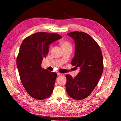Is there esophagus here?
I'll list each match as a JSON object with an SVG mask.
<instances>
[{
    "mask_svg": "<svg viewBox=\"0 0 121 121\" xmlns=\"http://www.w3.org/2000/svg\"><path fill=\"white\" fill-rule=\"evenodd\" d=\"M62 75H63V74H61V73H60V72H58V73H57V75H58V76H61Z\"/></svg>",
    "mask_w": 121,
    "mask_h": 121,
    "instance_id": "obj_1",
    "label": "esophagus"
}]
</instances>
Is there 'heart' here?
I'll return each mask as SVG.
<instances>
[{
	"instance_id": "1",
	"label": "heart",
	"mask_w": 121,
	"mask_h": 121,
	"mask_svg": "<svg viewBox=\"0 0 121 121\" xmlns=\"http://www.w3.org/2000/svg\"><path fill=\"white\" fill-rule=\"evenodd\" d=\"M60 44L62 47V48H64L65 47H67L69 46H71V44L69 41H65V40H63L60 42Z\"/></svg>"
}]
</instances>
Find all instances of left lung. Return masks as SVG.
Returning a JSON list of instances; mask_svg holds the SVG:
<instances>
[{"instance_id": "obj_1", "label": "left lung", "mask_w": 121, "mask_h": 121, "mask_svg": "<svg viewBox=\"0 0 121 121\" xmlns=\"http://www.w3.org/2000/svg\"><path fill=\"white\" fill-rule=\"evenodd\" d=\"M74 40L75 53L71 64L80 68L75 78L66 75L65 88L69 96L81 100L92 93L103 72V57L97 42L88 34L75 31L67 33Z\"/></svg>"}]
</instances>
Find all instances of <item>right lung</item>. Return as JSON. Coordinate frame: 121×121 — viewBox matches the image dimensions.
Segmentation results:
<instances>
[{
    "label": "right lung",
    "instance_id": "obj_1",
    "mask_svg": "<svg viewBox=\"0 0 121 121\" xmlns=\"http://www.w3.org/2000/svg\"><path fill=\"white\" fill-rule=\"evenodd\" d=\"M60 38L58 34L37 32L26 38L20 46L17 65L21 81L29 95L36 99L48 98L53 91L57 74L42 69L41 64L49 45Z\"/></svg>",
    "mask_w": 121,
    "mask_h": 121
}]
</instances>
